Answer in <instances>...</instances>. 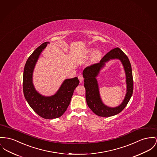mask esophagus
I'll return each instance as SVG.
<instances>
[{
	"instance_id": "esophagus-1",
	"label": "esophagus",
	"mask_w": 157,
	"mask_h": 157,
	"mask_svg": "<svg viewBox=\"0 0 157 157\" xmlns=\"http://www.w3.org/2000/svg\"><path fill=\"white\" fill-rule=\"evenodd\" d=\"M78 80H79L80 82L82 83L84 80L83 76L82 75H80L78 76Z\"/></svg>"
}]
</instances>
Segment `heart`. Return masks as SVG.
<instances>
[{
	"label": "heart",
	"mask_w": 157,
	"mask_h": 157,
	"mask_svg": "<svg viewBox=\"0 0 157 157\" xmlns=\"http://www.w3.org/2000/svg\"><path fill=\"white\" fill-rule=\"evenodd\" d=\"M94 48H90L87 51L86 53L87 55H91L94 52ZM102 56H103V53L102 52V51H99V50L94 51V52L92 54L90 62L92 63H96L99 62L101 61V59H102Z\"/></svg>",
	"instance_id": "b5f03b06"
}]
</instances>
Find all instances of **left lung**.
Masks as SVG:
<instances>
[{"label": "left lung", "mask_w": 157, "mask_h": 157, "mask_svg": "<svg viewBox=\"0 0 157 157\" xmlns=\"http://www.w3.org/2000/svg\"><path fill=\"white\" fill-rule=\"evenodd\" d=\"M118 59L121 61L125 71L127 84V93L123 102L114 108L105 105L100 97L98 86L95 77L100 70L104 66L105 62L110 59ZM84 86L86 89V102L90 109L95 114L101 117H108L117 115L121 113L130 101L133 92V80L132 67L130 61L120 48H116L107 53L100 62L87 67L83 71Z\"/></svg>", "instance_id": "1"}]
</instances>
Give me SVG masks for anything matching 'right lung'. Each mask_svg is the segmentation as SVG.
I'll return each instance as SVG.
<instances>
[{"instance_id":"add662e5","label":"right lung","mask_w":157,"mask_h":157,"mask_svg":"<svg viewBox=\"0 0 157 157\" xmlns=\"http://www.w3.org/2000/svg\"><path fill=\"white\" fill-rule=\"evenodd\" d=\"M49 42L39 46L28 58L23 74V92L28 104L39 116L45 119L60 117L70 105L74 90L79 84L77 77L63 81L57 92L51 96H44L38 93L33 83V73L35 65Z\"/></svg>"}]
</instances>
